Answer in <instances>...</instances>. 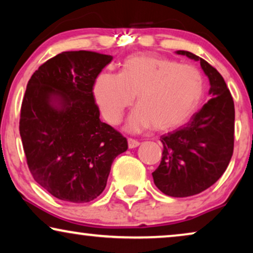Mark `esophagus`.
<instances>
[{
  "label": "esophagus",
  "instance_id": "obj_1",
  "mask_svg": "<svg viewBox=\"0 0 253 253\" xmlns=\"http://www.w3.org/2000/svg\"><path fill=\"white\" fill-rule=\"evenodd\" d=\"M127 145H129V148H134L139 146V141L132 139V138H127Z\"/></svg>",
  "mask_w": 253,
  "mask_h": 253
}]
</instances>
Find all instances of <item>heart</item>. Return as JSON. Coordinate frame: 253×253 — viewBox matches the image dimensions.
I'll list each match as a JSON object with an SVG mask.
<instances>
[{
  "instance_id": "heart-1",
  "label": "heart",
  "mask_w": 253,
  "mask_h": 253,
  "mask_svg": "<svg viewBox=\"0 0 253 253\" xmlns=\"http://www.w3.org/2000/svg\"><path fill=\"white\" fill-rule=\"evenodd\" d=\"M93 91L109 123H120L137 95L138 108L131 114L126 129L137 132L153 126L164 131L182 126L196 113L205 81L193 65L154 55H136L123 62L119 75H100Z\"/></svg>"
}]
</instances>
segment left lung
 <instances>
[{"mask_svg": "<svg viewBox=\"0 0 253 253\" xmlns=\"http://www.w3.org/2000/svg\"><path fill=\"white\" fill-rule=\"evenodd\" d=\"M176 53L200 62L210 81L211 99L188 123L162 134V159L152 175L165 195L190 197L205 191L226 171L234 152L235 107L215 68L190 51Z\"/></svg>", "mask_w": 253, "mask_h": 253, "instance_id": "obj_1", "label": "left lung"}]
</instances>
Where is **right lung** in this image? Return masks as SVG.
<instances>
[{
    "label": "right lung",
    "mask_w": 253,
    "mask_h": 253,
    "mask_svg": "<svg viewBox=\"0 0 253 253\" xmlns=\"http://www.w3.org/2000/svg\"><path fill=\"white\" fill-rule=\"evenodd\" d=\"M113 56L63 51L27 83L19 133L33 178L56 198L88 203L106 188L110 167L127 150L119 131L100 121L93 86Z\"/></svg>",
    "instance_id": "right-lung-1"
}]
</instances>
